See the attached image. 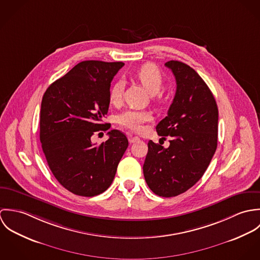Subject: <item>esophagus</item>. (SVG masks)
<instances>
[{"mask_svg": "<svg viewBox=\"0 0 260 260\" xmlns=\"http://www.w3.org/2000/svg\"><path fill=\"white\" fill-rule=\"evenodd\" d=\"M140 139H139V137H137V136H130L129 137V142L130 143H135V142H137V141H139Z\"/></svg>", "mask_w": 260, "mask_h": 260, "instance_id": "34e87169", "label": "esophagus"}]
</instances>
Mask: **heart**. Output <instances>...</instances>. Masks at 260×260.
Wrapping results in <instances>:
<instances>
[{
  "label": "heart",
  "instance_id": "b5f03b06",
  "mask_svg": "<svg viewBox=\"0 0 260 260\" xmlns=\"http://www.w3.org/2000/svg\"><path fill=\"white\" fill-rule=\"evenodd\" d=\"M135 78L142 84L146 91L151 95L157 94L163 84V75L158 67L152 63H147L141 66L136 72ZM123 84L121 81H116L112 85L109 92V102L113 106H118L122 101ZM152 120V115L148 111L129 109L122 112L118 118V123L132 131L138 132L143 128V125Z\"/></svg>",
  "mask_w": 260,
  "mask_h": 260
}]
</instances>
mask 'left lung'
Listing matches in <instances>:
<instances>
[{
    "mask_svg": "<svg viewBox=\"0 0 260 260\" xmlns=\"http://www.w3.org/2000/svg\"><path fill=\"white\" fill-rule=\"evenodd\" d=\"M176 80V93L167 116L156 126L170 145L148 142L143 173L149 188L162 197L187 191L206 171L216 148L218 108L203 79L179 61L165 63Z\"/></svg>",
    "mask_w": 260,
    "mask_h": 260,
    "instance_id": "8db88e82",
    "label": "left lung"
}]
</instances>
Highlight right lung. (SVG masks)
<instances>
[{
    "label": "right lung",
    "mask_w": 260,
    "mask_h": 260,
    "mask_svg": "<svg viewBox=\"0 0 260 260\" xmlns=\"http://www.w3.org/2000/svg\"><path fill=\"white\" fill-rule=\"evenodd\" d=\"M122 62L83 61L46 90L40 112V141L58 182L79 196L92 197L109 188L128 147L119 130L94 144L92 136L107 131L112 80Z\"/></svg>",
    "instance_id": "obj_1"
}]
</instances>
